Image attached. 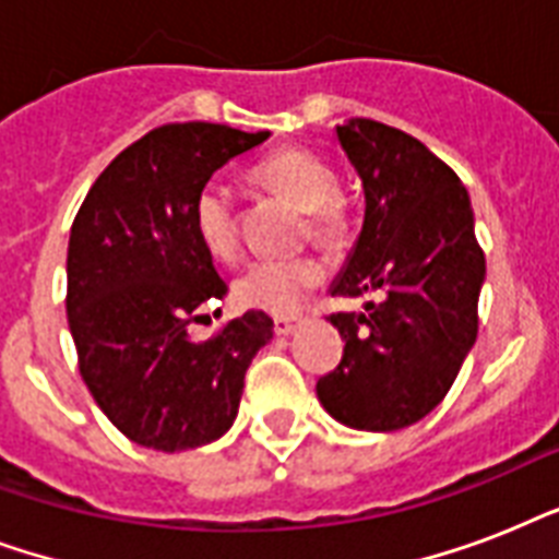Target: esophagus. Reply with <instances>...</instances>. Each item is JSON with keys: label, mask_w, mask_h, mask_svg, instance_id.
<instances>
[{"label": "esophagus", "mask_w": 559, "mask_h": 559, "mask_svg": "<svg viewBox=\"0 0 559 559\" xmlns=\"http://www.w3.org/2000/svg\"><path fill=\"white\" fill-rule=\"evenodd\" d=\"M301 322H305L301 316H278V319H275V333H278V336H289Z\"/></svg>", "instance_id": "1"}]
</instances>
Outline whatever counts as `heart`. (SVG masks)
<instances>
[{
	"label": "heart",
	"instance_id": "obj_1",
	"mask_svg": "<svg viewBox=\"0 0 559 559\" xmlns=\"http://www.w3.org/2000/svg\"><path fill=\"white\" fill-rule=\"evenodd\" d=\"M249 177L258 188L278 193L305 209V235L324 249L345 243L350 231L348 202L336 191L340 177L322 153L307 147H281L263 156ZM193 231L205 252L217 261H231L237 252V219L231 197L223 186H202L191 202ZM324 281V266L313 254L249 263L235 281L240 305L272 316L296 313L301 301Z\"/></svg>",
	"mask_w": 559,
	"mask_h": 559
}]
</instances>
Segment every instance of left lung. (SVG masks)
Segmentation results:
<instances>
[{
  "label": "left lung",
  "mask_w": 559,
  "mask_h": 559,
  "mask_svg": "<svg viewBox=\"0 0 559 559\" xmlns=\"http://www.w3.org/2000/svg\"><path fill=\"white\" fill-rule=\"evenodd\" d=\"M366 188V223L333 296L380 293L366 313H331L340 366L316 382L340 424L394 432L432 412L478 333L485 252L467 188L415 135L371 118L336 127Z\"/></svg>",
  "instance_id": "8db88e82"
}]
</instances>
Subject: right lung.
Returning <instances> with one entry per match:
<instances>
[{
    "label": "right lung",
    "mask_w": 559,
    "mask_h": 559,
    "mask_svg": "<svg viewBox=\"0 0 559 559\" xmlns=\"http://www.w3.org/2000/svg\"><path fill=\"white\" fill-rule=\"evenodd\" d=\"M266 139L209 121L162 124L109 162L74 214L66 313L78 368L100 412L142 447L179 452L226 435L246 368L272 340L263 310L205 342L188 336L228 293L193 231V193Z\"/></svg>",
    "instance_id": "1"
}]
</instances>
